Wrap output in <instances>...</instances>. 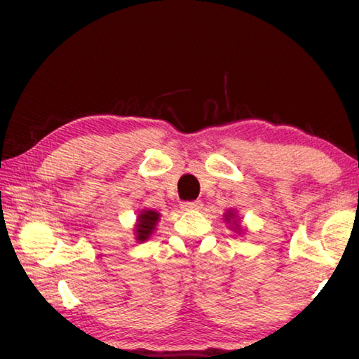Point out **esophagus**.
Segmentation results:
<instances>
[{
    "label": "esophagus",
    "mask_w": 359,
    "mask_h": 359,
    "mask_svg": "<svg viewBox=\"0 0 359 359\" xmlns=\"http://www.w3.org/2000/svg\"><path fill=\"white\" fill-rule=\"evenodd\" d=\"M182 209L184 210H199L203 208V203L201 201H185L182 203Z\"/></svg>",
    "instance_id": "34e87169"
}]
</instances>
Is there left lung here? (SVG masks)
<instances>
[{
  "mask_svg": "<svg viewBox=\"0 0 359 359\" xmlns=\"http://www.w3.org/2000/svg\"><path fill=\"white\" fill-rule=\"evenodd\" d=\"M224 220H226L228 223H233V224H231V226H233L231 229L238 231V233H239V231H241V224L238 223V222H239V218H236L234 210H228V212H226V215H224Z\"/></svg>",
  "mask_w": 359,
  "mask_h": 359,
  "instance_id": "1",
  "label": "left lung"
}]
</instances>
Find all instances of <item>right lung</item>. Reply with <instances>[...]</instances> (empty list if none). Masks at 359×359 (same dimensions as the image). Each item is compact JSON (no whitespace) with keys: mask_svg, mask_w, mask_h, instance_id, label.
<instances>
[{"mask_svg":"<svg viewBox=\"0 0 359 359\" xmlns=\"http://www.w3.org/2000/svg\"><path fill=\"white\" fill-rule=\"evenodd\" d=\"M158 220H160V214L154 209H142L141 214L137 215V223L135 228L136 241L137 242H145L147 241L151 233L155 231V226Z\"/></svg>","mask_w":359,"mask_h":359,"instance_id":"1","label":"right lung"}]
</instances>
